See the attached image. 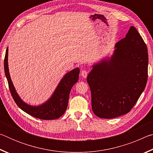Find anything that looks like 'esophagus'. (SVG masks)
I'll use <instances>...</instances> for the list:
<instances>
[{"instance_id":"34e87169","label":"esophagus","mask_w":153,"mask_h":153,"mask_svg":"<svg viewBox=\"0 0 153 153\" xmlns=\"http://www.w3.org/2000/svg\"><path fill=\"white\" fill-rule=\"evenodd\" d=\"M81 76L82 77H84V78H86V77L88 76V71L86 70L83 69V70L81 71Z\"/></svg>"}]
</instances>
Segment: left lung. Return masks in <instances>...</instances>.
I'll list each match as a JSON object with an SVG mask.
<instances>
[{
  "label": "left lung",
  "mask_w": 153,
  "mask_h": 153,
  "mask_svg": "<svg viewBox=\"0 0 153 153\" xmlns=\"http://www.w3.org/2000/svg\"><path fill=\"white\" fill-rule=\"evenodd\" d=\"M115 48L111 58L92 66L87 77L92 111L100 118L129 113L148 79V49L135 27H130Z\"/></svg>",
  "instance_id": "obj_1"
}]
</instances>
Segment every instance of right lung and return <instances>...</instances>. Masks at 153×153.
<instances>
[{"instance_id":"obj_1","label":"right lung","mask_w":153,"mask_h":153,"mask_svg":"<svg viewBox=\"0 0 153 153\" xmlns=\"http://www.w3.org/2000/svg\"><path fill=\"white\" fill-rule=\"evenodd\" d=\"M4 68L10 92L17 105L21 109L33 117L45 120H56L65 112L68 105L70 90L72 86L78 81L79 74L78 67L68 72L61 80L55 92L49 100L40 106L33 107L27 105L21 99L13 84L8 67V48H7L5 53Z\"/></svg>"}]
</instances>
